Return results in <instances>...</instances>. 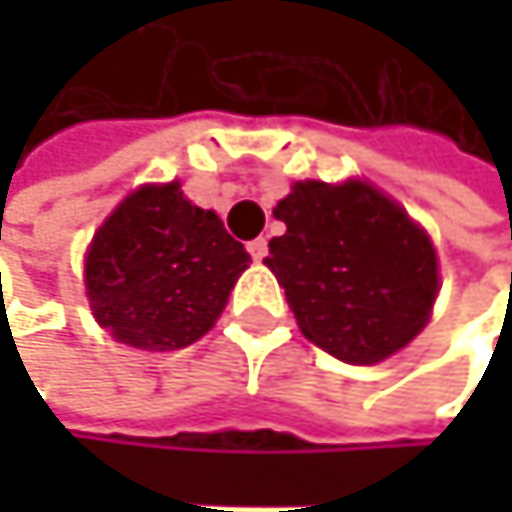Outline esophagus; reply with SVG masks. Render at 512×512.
<instances>
[{
    "instance_id": "1",
    "label": "esophagus",
    "mask_w": 512,
    "mask_h": 512,
    "mask_svg": "<svg viewBox=\"0 0 512 512\" xmlns=\"http://www.w3.org/2000/svg\"><path fill=\"white\" fill-rule=\"evenodd\" d=\"M248 251H251V258H254V261H264V258H267V251H270V248H267V239H264V236L251 239V242H248Z\"/></svg>"
}]
</instances>
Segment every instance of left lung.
<instances>
[{
    "mask_svg": "<svg viewBox=\"0 0 512 512\" xmlns=\"http://www.w3.org/2000/svg\"><path fill=\"white\" fill-rule=\"evenodd\" d=\"M285 233L264 261L307 338L353 365L402 350L439 291L436 251L408 214L362 181H301L276 205Z\"/></svg>",
    "mask_w": 512,
    "mask_h": 512,
    "instance_id": "left-lung-1",
    "label": "left lung"
}]
</instances>
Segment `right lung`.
Returning <instances> with one entry per match:
<instances>
[{
	"label": "right lung",
	"mask_w": 512,
	"mask_h": 512,
	"mask_svg": "<svg viewBox=\"0 0 512 512\" xmlns=\"http://www.w3.org/2000/svg\"><path fill=\"white\" fill-rule=\"evenodd\" d=\"M248 264L218 214L190 205L171 181L131 193L97 230L85 288L119 344L162 353L202 338Z\"/></svg>",
	"instance_id": "add662e5"
}]
</instances>
